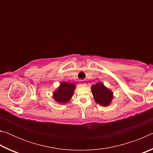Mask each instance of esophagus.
Returning <instances> with one entry per match:
<instances>
[{
  "label": "esophagus",
  "mask_w": 153,
  "mask_h": 153,
  "mask_svg": "<svg viewBox=\"0 0 153 153\" xmlns=\"http://www.w3.org/2000/svg\"><path fill=\"white\" fill-rule=\"evenodd\" d=\"M82 86H86V84H85V83H82Z\"/></svg>",
  "instance_id": "1"
}]
</instances>
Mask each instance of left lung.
Instances as JSON below:
<instances>
[{
	"mask_svg": "<svg viewBox=\"0 0 153 153\" xmlns=\"http://www.w3.org/2000/svg\"><path fill=\"white\" fill-rule=\"evenodd\" d=\"M92 92L95 101L102 106L110 105L113 99V92L106 88L102 83L98 82L91 87Z\"/></svg>",
	"mask_w": 153,
	"mask_h": 153,
	"instance_id": "1",
	"label": "left lung"
}]
</instances>
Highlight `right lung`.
I'll return each mask as SVG.
<instances>
[{
	"label": "right lung",
	"instance_id": "add662e5",
	"mask_svg": "<svg viewBox=\"0 0 153 153\" xmlns=\"http://www.w3.org/2000/svg\"><path fill=\"white\" fill-rule=\"evenodd\" d=\"M76 85L67 82H61L60 86L53 93V98L56 102L67 103L70 100L74 94Z\"/></svg>",
	"mask_w": 153,
	"mask_h": 153
}]
</instances>
